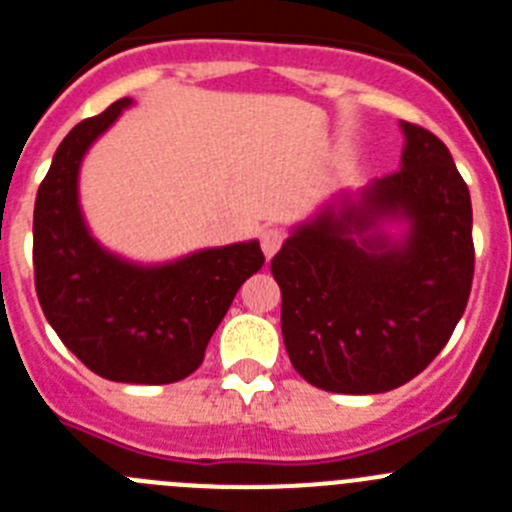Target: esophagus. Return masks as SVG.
<instances>
[{"label":"esophagus","mask_w":512,"mask_h":512,"mask_svg":"<svg viewBox=\"0 0 512 512\" xmlns=\"http://www.w3.org/2000/svg\"><path fill=\"white\" fill-rule=\"evenodd\" d=\"M283 239H285V234L280 232V229H265V232L260 234V245H262V252H265L267 260H270V257L280 250Z\"/></svg>","instance_id":"esophagus-1"}]
</instances>
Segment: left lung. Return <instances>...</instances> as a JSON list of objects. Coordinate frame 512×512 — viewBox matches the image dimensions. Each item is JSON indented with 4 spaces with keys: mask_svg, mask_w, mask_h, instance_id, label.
Instances as JSON below:
<instances>
[{
    "mask_svg": "<svg viewBox=\"0 0 512 512\" xmlns=\"http://www.w3.org/2000/svg\"><path fill=\"white\" fill-rule=\"evenodd\" d=\"M400 127V168L357 204L326 206L293 229L270 262L290 362L329 393H385L413 380L449 342L472 290L467 183L434 132ZM382 218H403L404 239L377 233Z\"/></svg>",
    "mask_w": 512,
    "mask_h": 512,
    "instance_id": "1",
    "label": "left lung"
}]
</instances>
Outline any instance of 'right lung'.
Returning a JSON list of instances; mask_svg holds the SVG:
<instances>
[{"label": "right lung", "instance_id": "right-lung-1", "mask_svg": "<svg viewBox=\"0 0 512 512\" xmlns=\"http://www.w3.org/2000/svg\"><path fill=\"white\" fill-rule=\"evenodd\" d=\"M130 104L119 99L84 119L55 150L32 216L35 290L55 334L91 372L168 385L199 370L239 285L265 255L260 242H237L142 267L91 237L78 206V168L91 142Z\"/></svg>", "mask_w": 512, "mask_h": 512}]
</instances>
